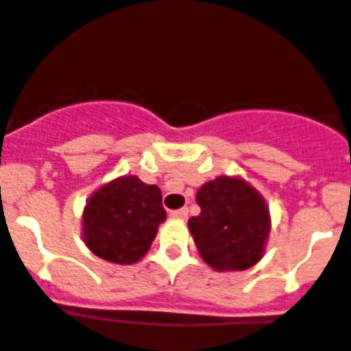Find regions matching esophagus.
<instances>
[{"mask_svg": "<svg viewBox=\"0 0 351 351\" xmlns=\"http://www.w3.org/2000/svg\"><path fill=\"white\" fill-rule=\"evenodd\" d=\"M170 215L173 217V219H181V221H184L188 217V210L186 208H181V210H173Z\"/></svg>", "mask_w": 351, "mask_h": 351, "instance_id": "1", "label": "esophagus"}]
</instances>
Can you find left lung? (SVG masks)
<instances>
[{
	"instance_id": "8db88e82",
	"label": "left lung",
	"mask_w": 351,
	"mask_h": 351,
	"mask_svg": "<svg viewBox=\"0 0 351 351\" xmlns=\"http://www.w3.org/2000/svg\"><path fill=\"white\" fill-rule=\"evenodd\" d=\"M195 201L201 213L188 221V228L211 269L245 271L262 260L271 213L256 188L240 176H219L197 190Z\"/></svg>"
}]
</instances>
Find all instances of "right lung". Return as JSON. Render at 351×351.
Instances as JSON below:
<instances>
[{"mask_svg":"<svg viewBox=\"0 0 351 351\" xmlns=\"http://www.w3.org/2000/svg\"><path fill=\"white\" fill-rule=\"evenodd\" d=\"M167 221L161 190L136 176H120L93 192L82 211V240L106 262H140Z\"/></svg>","mask_w":351,"mask_h":351,"instance_id":"add662e5","label":"right lung"}]
</instances>
